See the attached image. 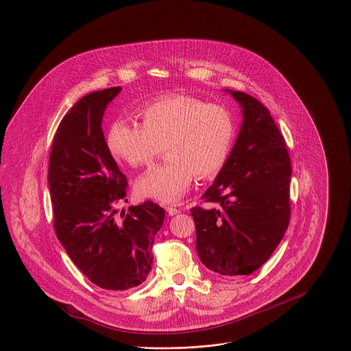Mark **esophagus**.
<instances>
[{
	"instance_id": "obj_1",
	"label": "esophagus",
	"mask_w": 351,
	"mask_h": 351,
	"mask_svg": "<svg viewBox=\"0 0 351 351\" xmlns=\"http://www.w3.org/2000/svg\"><path fill=\"white\" fill-rule=\"evenodd\" d=\"M167 213H168V215H175V214H178V213H180V209H178L176 206H167Z\"/></svg>"
}]
</instances>
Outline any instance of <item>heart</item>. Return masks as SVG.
Wrapping results in <instances>:
<instances>
[{"mask_svg": "<svg viewBox=\"0 0 351 351\" xmlns=\"http://www.w3.org/2000/svg\"><path fill=\"white\" fill-rule=\"evenodd\" d=\"M142 125L119 118L112 122L107 143L115 158L134 168L149 167L169 156L137 183L143 198L176 202L195 175L211 179L225 167L236 137L230 112L191 95H168L140 110Z\"/></svg>", "mask_w": 351, "mask_h": 351, "instance_id": "1", "label": "heart"}]
</instances>
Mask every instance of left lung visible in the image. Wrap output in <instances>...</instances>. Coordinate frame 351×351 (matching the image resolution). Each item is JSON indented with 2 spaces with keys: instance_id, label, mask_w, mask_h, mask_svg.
<instances>
[{
  "instance_id": "obj_1",
  "label": "left lung",
  "mask_w": 351,
  "mask_h": 351,
  "mask_svg": "<svg viewBox=\"0 0 351 351\" xmlns=\"http://www.w3.org/2000/svg\"><path fill=\"white\" fill-rule=\"evenodd\" d=\"M243 126L229 158L191 215L201 262L217 274L248 276L263 266L290 221L291 161L270 111L234 90Z\"/></svg>"
}]
</instances>
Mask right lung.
<instances>
[{
  "instance_id": "obj_1",
  "label": "right lung",
  "mask_w": 351,
  "mask_h": 351,
  "mask_svg": "<svg viewBox=\"0 0 351 351\" xmlns=\"http://www.w3.org/2000/svg\"><path fill=\"white\" fill-rule=\"evenodd\" d=\"M122 86L81 97L62 118L51 145L49 187L58 240L80 271L101 289L128 290L152 270L154 234L165 210L152 201L130 206L128 179L101 130L107 104Z\"/></svg>"
}]
</instances>
